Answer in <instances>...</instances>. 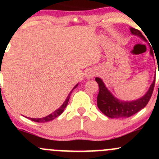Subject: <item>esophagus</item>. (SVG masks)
Here are the masks:
<instances>
[{"instance_id": "esophagus-1", "label": "esophagus", "mask_w": 159, "mask_h": 159, "mask_svg": "<svg viewBox=\"0 0 159 159\" xmlns=\"http://www.w3.org/2000/svg\"><path fill=\"white\" fill-rule=\"evenodd\" d=\"M94 75H95V71H94V70H89V71L86 73L85 76L88 79H91V78H94Z\"/></svg>"}]
</instances>
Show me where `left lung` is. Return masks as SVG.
Wrapping results in <instances>:
<instances>
[{"label":"left lung","mask_w":159,"mask_h":159,"mask_svg":"<svg viewBox=\"0 0 159 159\" xmlns=\"http://www.w3.org/2000/svg\"><path fill=\"white\" fill-rule=\"evenodd\" d=\"M130 30H131V34L139 37L146 42L147 40L145 39L140 30L133 28H131ZM149 48H150V54L154 58L153 50L151 46H149ZM95 81H97L99 86V93L97 98V105L101 111L105 115L108 116V118H129L131 115H134L146 106L150 100L152 92H153L155 75L154 77L153 82L152 83L147 92L142 97L134 101L119 100L116 97H115L108 89L102 78H95Z\"/></svg>","instance_id":"left-lung-1"}]
</instances>
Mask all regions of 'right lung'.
<instances>
[{"mask_svg":"<svg viewBox=\"0 0 159 159\" xmlns=\"http://www.w3.org/2000/svg\"><path fill=\"white\" fill-rule=\"evenodd\" d=\"M78 84H77L75 86V87L73 88V89L71 90V91L69 93V94L68 95V97H67V98L65 99V101L64 102V103L62 104L61 105V107L59 108H57V110L54 111V112H52L51 114H50V115H48V116H45L44 117V118H30V119L31 120V121H36V122H48V121H52L53 119H54V118H56L57 117H58L59 115H61L62 114V112L64 111V110L65 109V108L67 107V105H68V101H69V98H70V94H71L72 91H73L74 89H76L77 87H78Z\"/></svg>","mask_w":159,"mask_h":159,"instance_id":"add662e5","label":"right lung"}]
</instances>
